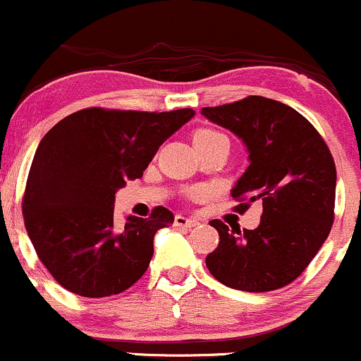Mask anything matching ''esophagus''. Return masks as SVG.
I'll return each instance as SVG.
<instances>
[{
  "label": "esophagus",
  "mask_w": 361,
  "mask_h": 361,
  "mask_svg": "<svg viewBox=\"0 0 361 361\" xmlns=\"http://www.w3.org/2000/svg\"><path fill=\"white\" fill-rule=\"evenodd\" d=\"M173 224H176V226H180V228H192V226H196V224H200V221L195 219V217L176 216V219H173Z\"/></svg>",
  "instance_id": "1"
}]
</instances>
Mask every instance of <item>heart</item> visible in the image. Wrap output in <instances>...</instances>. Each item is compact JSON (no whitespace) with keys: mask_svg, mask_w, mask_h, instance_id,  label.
Returning a JSON list of instances; mask_svg holds the SVG:
<instances>
[{"mask_svg":"<svg viewBox=\"0 0 361 361\" xmlns=\"http://www.w3.org/2000/svg\"><path fill=\"white\" fill-rule=\"evenodd\" d=\"M217 138H226L221 131L217 130H210V128H202L195 133V142H210V140H217ZM205 196V189L202 188H195L189 191V198L191 200H202Z\"/></svg>","mask_w":361,"mask_h":361,"instance_id":"b5f03b06","label":"heart"}]
</instances>
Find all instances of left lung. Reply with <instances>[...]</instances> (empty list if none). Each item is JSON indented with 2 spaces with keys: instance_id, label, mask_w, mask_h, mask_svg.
Returning a JSON list of instances; mask_svg holds the SVG:
<instances>
[{
  "instance_id": "left-lung-1",
  "label": "left lung",
  "mask_w": 361,
  "mask_h": 361,
  "mask_svg": "<svg viewBox=\"0 0 361 361\" xmlns=\"http://www.w3.org/2000/svg\"><path fill=\"white\" fill-rule=\"evenodd\" d=\"M202 114L247 147L251 165L231 189L242 202L235 212L263 203L255 230L210 221L219 245L207 256V269L233 290L284 288L309 267L334 224L337 170L330 149L302 114L263 96L205 106Z\"/></svg>"
}]
</instances>
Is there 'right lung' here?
I'll use <instances>...</instances> for the list:
<instances>
[{"label":"right lung","instance_id":"add662e5","mask_svg":"<svg viewBox=\"0 0 361 361\" xmlns=\"http://www.w3.org/2000/svg\"><path fill=\"white\" fill-rule=\"evenodd\" d=\"M192 109L138 112L92 106L59 121L38 145L23 196L27 235L40 262L68 291L119 295L145 274L154 235L173 223L165 207L147 219H114L116 191L140 179L159 145Z\"/></svg>","mask_w":361,"mask_h":361}]
</instances>
